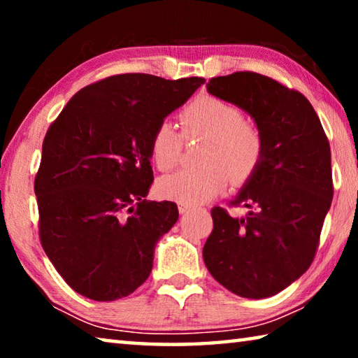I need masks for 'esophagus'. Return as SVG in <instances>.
Here are the masks:
<instances>
[{"instance_id": "obj_1", "label": "esophagus", "mask_w": 358, "mask_h": 358, "mask_svg": "<svg viewBox=\"0 0 358 358\" xmlns=\"http://www.w3.org/2000/svg\"><path fill=\"white\" fill-rule=\"evenodd\" d=\"M191 210V207H187V205H183V203H180L178 205V211H180V215H186L187 211Z\"/></svg>"}]
</instances>
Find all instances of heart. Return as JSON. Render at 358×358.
Masks as SVG:
<instances>
[{
  "instance_id": "b5f03b06",
  "label": "heart",
  "mask_w": 358,
  "mask_h": 358,
  "mask_svg": "<svg viewBox=\"0 0 358 358\" xmlns=\"http://www.w3.org/2000/svg\"><path fill=\"white\" fill-rule=\"evenodd\" d=\"M185 137L203 136L199 169H185L156 183L161 197L183 205H201L226 189L229 173L234 181H243L256 171L262 157V136L246 121L237 106L215 96H197L180 113ZM181 136L171 123H161L150 141V157L157 171L166 172L177 164Z\"/></svg>"
}]
</instances>
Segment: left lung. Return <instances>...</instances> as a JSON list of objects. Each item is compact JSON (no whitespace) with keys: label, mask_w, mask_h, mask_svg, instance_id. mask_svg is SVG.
<instances>
[{"label":"left lung","mask_w":358,"mask_h":358,"mask_svg":"<svg viewBox=\"0 0 358 358\" xmlns=\"http://www.w3.org/2000/svg\"><path fill=\"white\" fill-rule=\"evenodd\" d=\"M207 92L250 115L264 148L232 202L250 211L211 210L205 265L232 294L266 299L299 280L316 254L333 197L330 145L310 101L273 78L235 72L211 78Z\"/></svg>","instance_id":"8db88e82"}]
</instances>
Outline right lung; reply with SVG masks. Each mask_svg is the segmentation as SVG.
Wrapping results in <instances>:
<instances>
[{
  "instance_id": "right-lung-1",
  "label": "right lung",
  "mask_w": 358,
  "mask_h": 358,
  "mask_svg": "<svg viewBox=\"0 0 358 358\" xmlns=\"http://www.w3.org/2000/svg\"><path fill=\"white\" fill-rule=\"evenodd\" d=\"M121 74L74 94L48 128L34 192L41 243L69 286L113 301L142 286L155 248L178 220L173 202H148L155 129L203 85Z\"/></svg>"
}]
</instances>
